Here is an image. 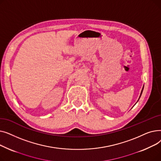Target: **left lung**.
<instances>
[{"mask_svg":"<svg viewBox=\"0 0 161 161\" xmlns=\"http://www.w3.org/2000/svg\"><path fill=\"white\" fill-rule=\"evenodd\" d=\"M143 88H142V91H141V94H140V97H141V95H142V91H143Z\"/></svg>","mask_w":161,"mask_h":161,"instance_id":"obj_1","label":"left lung"}]
</instances>
